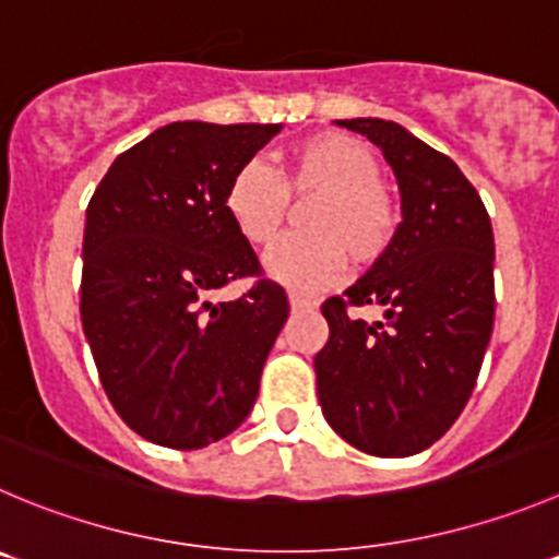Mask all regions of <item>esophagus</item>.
<instances>
[{"mask_svg": "<svg viewBox=\"0 0 559 559\" xmlns=\"http://www.w3.org/2000/svg\"><path fill=\"white\" fill-rule=\"evenodd\" d=\"M288 301L294 310H312V307H316V301L307 299V296H299V294H290Z\"/></svg>", "mask_w": 559, "mask_h": 559, "instance_id": "1", "label": "esophagus"}]
</instances>
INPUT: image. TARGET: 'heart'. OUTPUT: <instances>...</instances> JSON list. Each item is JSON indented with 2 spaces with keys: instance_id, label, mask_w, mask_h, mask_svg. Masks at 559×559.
I'll return each mask as SVG.
<instances>
[{
  "instance_id": "1",
  "label": "heart",
  "mask_w": 559,
  "mask_h": 559,
  "mask_svg": "<svg viewBox=\"0 0 559 559\" xmlns=\"http://www.w3.org/2000/svg\"><path fill=\"white\" fill-rule=\"evenodd\" d=\"M288 194L316 203L307 214L312 236L285 238L263 258L265 274L285 288H329L345 274L348 254L370 265L395 238L397 205L379 180V162L350 136H307L290 147L280 175L247 162L227 183L225 211L243 241L269 247L288 216Z\"/></svg>"
}]
</instances>
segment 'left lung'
Instances as JSON below:
<instances>
[{
  "label": "left lung",
  "instance_id": "obj_1",
  "mask_svg": "<svg viewBox=\"0 0 559 559\" xmlns=\"http://www.w3.org/2000/svg\"><path fill=\"white\" fill-rule=\"evenodd\" d=\"M368 136L392 167L401 225L390 249L323 301L316 356L326 423L362 453L406 459L442 439L475 390L493 329V233L459 164L381 117L334 120ZM373 304L385 321L348 319Z\"/></svg>",
  "mask_w": 559,
  "mask_h": 559
}]
</instances>
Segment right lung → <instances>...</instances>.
<instances>
[{
  "label": "right lung",
  "mask_w": 559,
  "mask_h": 559,
  "mask_svg": "<svg viewBox=\"0 0 559 559\" xmlns=\"http://www.w3.org/2000/svg\"><path fill=\"white\" fill-rule=\"evenodd\" d=\"M280 131L169 123L120 153L90 200L84 337L111 406L147 442L209 448L252 412L288 296L269 280L236 301L214 305L211 294L260 274L225 191Z\"/></svg>",
  "instance_id": "obj_1"
}]
</instances>
